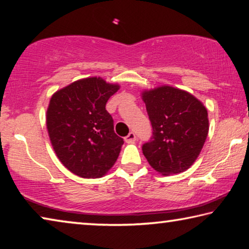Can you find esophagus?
<instances>
[{"label": "esophagus", "mask_w": 249, "mask_h": 249, "mask_svg": "<svg viewBox=\"0 0 249 249\" xmlns=\"http://www.w3.org/2000/svg\"><path fill=\"white\" fill-rule=\"evenodd\" d=\"M125 142H127V144H132V142H134L135 141H136V135H135V133H133V132H130L127 136H126L125 138Z\"/></svg>", "instance_id": "1"}]
</instances>
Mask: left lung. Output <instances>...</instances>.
I'll return each mask as SVG.
<instances>
[{
  "mask_svg": "<svg viewBox=\"0 0 249 249\" xmlns=\"http://www.w3.org/2000/svg\"><path fill=\"white\" fill-rule=\"evenodd\" d=\"M142 100L153 127L142 154L163 176L190 168L203 148L209 133L208 111L189 92L172 87L145 91Z\"/></svg>",
  "mask_w": 249,
  "mask_h": 249,
  "instance_id": "1",
  "label": "left lung"
}]
</instances>
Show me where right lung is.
I'll return each mask as SVG.
<instances>
[{
	"mask_svg": "<svg viewBox=\"0 0 249 249\" xmlns=\"http://www.w3.org/2000/svg\"><path fill=\"white\" fill-rule=\"evenodd\" d=\"M101 78L78 80L57 91L47 109V129L57 157L81 178H100L114 165L123 138L105 108L119 90Z\"/></svg>",
	"mask_w": 249,
	"mask_h": 249,
	"instance_id": "1",
	"label": "right lung"
}]
</instances>
